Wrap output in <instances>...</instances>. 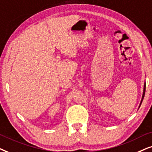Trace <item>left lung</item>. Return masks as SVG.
<instances>
[{"instance_id":"8db88e82","label":"left lung","mask_w":152,"mask_h":152,"mask_svg":"<svg viewBox=\"0 0 152 152\" xmlns=\"http://www.w3.org/2000/svg\"><path fill=\"white\" fill-rule=\"evenodd\" d=\"M145 88H146V84H145V85H144V90H143V94H142V100H141V102H140V105H141V104H142V100H143V99H144L145 94Z\"/></svg>"}]
</instances>
